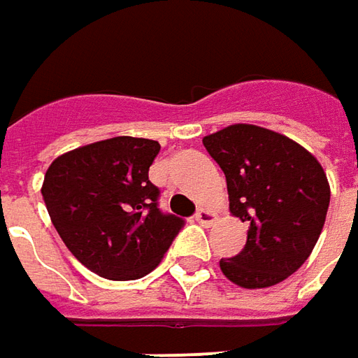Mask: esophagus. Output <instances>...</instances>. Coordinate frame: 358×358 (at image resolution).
Here are the masks:
<instances>
[{
	"mask_svg": "<svg viewBox=\"0 0 358 358\" xmlns=\"http://www.w3.org/2000/svg\"><path fill=\"white\" fill-rule=\"evenodd\" d=\"M195 220L199 224H203V227H210L217 220V215L210 208H199L195 215Z\"/></svg>",
	"mask_w": 358,
	"mask_h": 358,
	"instance_id": "esophagus-1",
	"label": "esophagus"
}]
</instances>
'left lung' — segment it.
I'll list each match as a JSON object with an SVG mask.
<instances>
[{"label": "left lung", "instance_id": "8db88e82", "mask_svg": "<svg viewBox=\"0 0 358 358\" xmlns=\"http://www.w3.org/2000/svg\"><path fill=\"white\" fill-rule=\"evenodd\" d=\"M227 177L230 213L248 224L246 246L220 260L232 284L284 282L309 258L325 224L329 183L321 163L278 131L234 124L203 138Z\"/></svg>", "mask_w": 358, "mask_h": 358}]
</instances>
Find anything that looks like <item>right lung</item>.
I'll return each mask as SVG.
<instances>
[{"label": "right lung", "mask_w": 358, "mask_h": 358, "mask_svg": "<svg viewBox=\"0 0 358 358\" xmlns=\"http://www.w3.org/2000/svg\"><path fill=\"white\" fill-rule=\"evenodd\" d=\"M159 150L157 141L120 136L50 163L41 189L49 217L90 272L117 282L143 278L183 229V218L157 207L150 167Z\"/></svg>", "instance_id": "add662e5"}]
</instances>
